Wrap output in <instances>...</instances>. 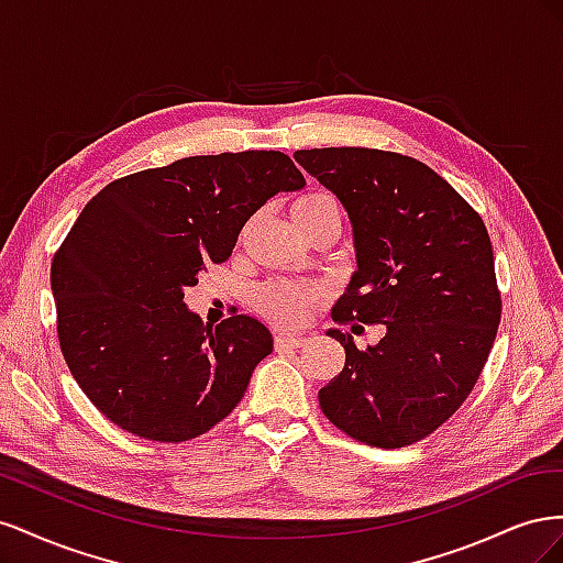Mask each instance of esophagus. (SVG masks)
Masks as SVG:
<instances>
[{
    "mask_svg": "<svg viewBox=\"0 0 563 563\" xmlns=\"http://www.w3.org/2000/svg\"><path fill=\"white\" fill-rule=\"evenodd\" d=\"M300 345H305V338H300V335H284V333L275 335V350L300 347Z\"/></svg>",
    "mask_w": 563,
    "mask_h": 563,
    "instance_id": "esophagus-1",
    "label": "esophagus"
}]
</instances>
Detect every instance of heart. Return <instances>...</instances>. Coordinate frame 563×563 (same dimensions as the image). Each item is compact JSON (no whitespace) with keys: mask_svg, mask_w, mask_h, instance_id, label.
I'll list each match as a JSON object with an SVG mask.
<instances>
[{"mask_svg":"<svg viewBox=\"0 0 563 563\" xmlns=\"http://www.w3.org/2000/svg\"><path fill=\"white\" fill-rule=\"evenodd\" d=\"M294 220L298 228L310 234L317 228L323 225H338L343 220L340 207L333 195L329 192H308L294 201ZM323 291L314 284H300L291 279H275L263 284L258 291H255V308L258 312L282 329H296L300 323L310 317L314 305Z\"/></svg>","mask_w":563,"mask_h":563,"instance_id":"1","label":"heart"}]
</instances>
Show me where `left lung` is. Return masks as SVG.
Masks as SVG:
<instances>
[{"label": "left lung", "instance_id": "8db88e82", "mask_svg": "<svg viewBox=\"0 0 563 563\" xmlns=\"http://www.w3.org/2000/svg\"><path fill=\"white\" fill-rule=\"evenodd\" d=\"M296 162L343 203L356 269L333 321L385 323L360 350L340 329L345 368L319 389L338 430L401 449L441 428L482 376L500 291L482 216L430 166L368 147L298 150Z\"/></svg>", "mask_w": 563, "mask_h": 563}]
</instances>
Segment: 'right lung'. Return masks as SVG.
Listing matches in <instances>:
<instances>
[{
	"mask_svg": "<svg viewBox=\"0 0 563 563\" xmlns=\"http://www.w3.org/2000/svg\"><path fill=\"white\" fill-rule=\"evenodd\" d=\"M302 187L284 152L246 150L131 174L84 207L54 255L51 291L67 368L117 428L178 444L242 401L272 333L246 314L209 327L185 288L230 258L269 197Z\"/></svg>",
	"mask_w": 563,
	"mask_h": 563,
	"instance_id": "obj_1",
	"label": "right lung"
}]
</instances>
